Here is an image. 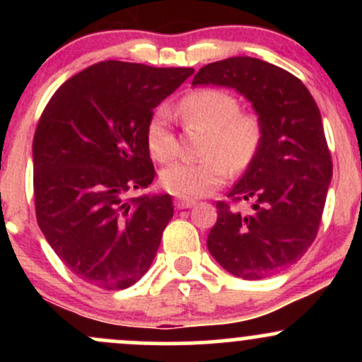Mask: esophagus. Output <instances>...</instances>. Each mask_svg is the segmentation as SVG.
Listing matches in <instances>:
<instances>
[{"instance_id":"obj_1","label":"esophagus","mask_w":362,"mask_h":362,"mask_svg":"<svg viewBox=\"0 0 362 362\" xmlns=\"http://www.w3.org/2000/svg\"><path fill=\"white\" fill-rule=\"evenodd\" d=\"M194 204H195L194 199H189V197H177L175 199L177 209H187V207H192Z\"/></svg>"}]
</instances>
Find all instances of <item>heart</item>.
Returning a JSON list of instances; mask_svg holds the SVG:
<instances>
[{
	"label": "heart",
	"mask_w": 362,
	"mask_h": 362,
	"mask_svg": "<svg viewBox=\"0 0 362 362\" xmlns=\"http://www.w3.org/2000/svg\"><path fill=\"white\" fill-rule=\"evenodd\" d=\"M235 95L218 88H202L185 95L178 112L185 122L207 131L201 160L178 161L161 173L168 192L182 197H202L214 192L230 177L231 168L242 172L259 153L264 127L253 112H240ZM146 144L153 158L168 163L177 156V139L172 131V112L161 105L146 126Z\"/></svg>",
	"instance_id": "heart-1"
}]
</instances>
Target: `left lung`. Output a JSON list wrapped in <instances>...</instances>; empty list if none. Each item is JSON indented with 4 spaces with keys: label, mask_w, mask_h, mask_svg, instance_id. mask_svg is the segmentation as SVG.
<instances>
[{
    "label": "left lung",
    "mask_w": 362,
    "mask_h": 362,
    "mask_svg": "<svg viewBox=\"0 0 362 362\" xmlns=\"http://www.w3.org/2000/svg\"><path fill=\"white\" fill-rule=\"evenodd\" d=\"M192 85L235 88L252 102L264 127L255 160L228 192L233 202L252 201L253 211L242 214L219 201L207 248L223 269L242 279L284 271L317 238L332 180L317 102L294 74L247 56L206 64Z\"/></svg>",
    "instance_id": "8db88e82"
}]
</instances>
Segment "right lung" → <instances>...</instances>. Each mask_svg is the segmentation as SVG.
<instances>
[{
	"mask_svg": "<svg viewBox=\"0 0 362 362\" xmlns=\"http://www.w3.org/2000/svg\"><path fill=\"white\" fill-rule=\"evenodd\" d=\"M192 73L102 61L62 83L40 115L32 144L37 223L91 286L126 289L155 259L172 197L127 194L156 175L146 144L153 109Z\"/></svg>",
	"mask_w": 362,
	"mask_h": 362,
	"instance_id": "right-lung-1",
	"label": "right lung"
}]
</instances>
